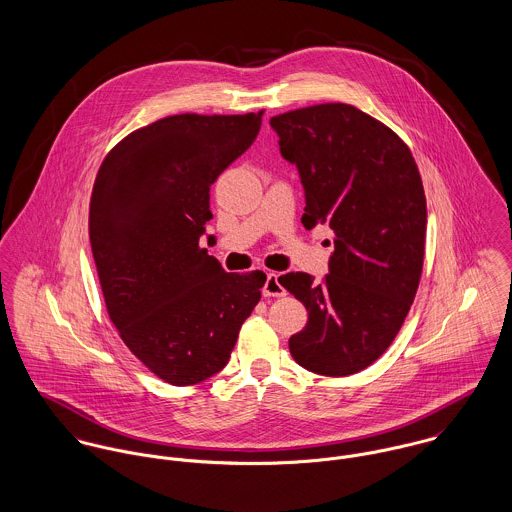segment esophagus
<instances>
[{
  "mask_svg": "<svg viewBox=\"0 0 512 512\" xmlns=\"http://www.w3.org/2000/svg\"><path fill=\"white\" fill-rule=\"evenodd\" d=\"M263 294L265 296H273V298H281V296L286 294V290H284L283 284L279 281L277 273H269L267 275V281H265V286H263Z\"/></svg>",
  "mask_w": 512,
  "mask_h": 512,
  "instance_id": "1",
  "label": "esophagus"
}]
</instances>
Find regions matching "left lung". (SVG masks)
<instances>
[{
	"mask_svg": "<svg viewBox=\"0 0 512 512\" xmlns=\"http://www.w3.org/2000/svg\"><path fill=\"white\" fill-rule=\"evenodd\" d=\"M284 159L300 172L304 228L334 233L330 273L279 281L308 310L290 336L294 361L345 377L377 361L416 296L426 243V196L408 145L349 104H316L271 117Z\"/></svg>",
	"mask_w": 512,
	"mask_h": 512,
	"instance_id": "1",
	"label": "left lung"
}]
</instances>
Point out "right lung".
I'll use <instances>...</instances> for the list:
<instances>
[{
    "mask_svg": "<svg viewBox=\"0 0 512 512\" xmlns=\"http://www.w3.org/2000/svg\"><path fill=\"white\" fill-rule=\"evenodd\" d=\"M261 117H163L123 137L96 174L88 229L110 320L174 387L226 367L267 281L263 271L226 273L200 247L210 186L251 147Z\"/></svg>",
    "mask_w": 512,
    "mask_h": 512,
    "instance_id": "1",
    "label": "right lung"
}]
</instances>
